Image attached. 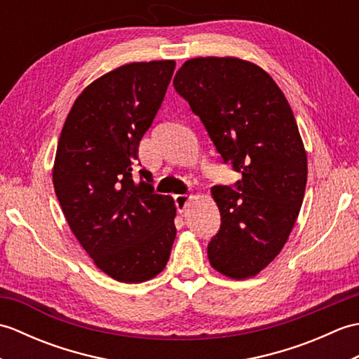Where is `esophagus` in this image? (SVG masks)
Masks as SVG:
<instances>
[{
    "label": "esophagus",
    "mask_w": 359,
    "mask_h": 359,
    "mask_svg": "<svg viewBox=\"0 0 359 359\" xmlns=\"http://www.w3.org/2000/svg\"><path fill=\"white\" fill-rule=\"evenodd\" d=\"M189 197H191V196H188V194H177V196H174L175 208H177V211L180 212V215L185 211L187 203H188V201H189Z\"/></svg>",
    "instance_id": "1"
}]
</instances>
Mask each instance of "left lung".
Instances as JSON below:
<instances>
[{"instance_id": "1", "label": "left lung", "mask_w": 359, "mask_h": 359, "mask_svg": "<svg viewBox=\"0 0 359 359\" xmlns=\"http://www.w3.org/2000/svg\"><path fill=\"white\" fill-rule=\"evenodd\" d=\"M172 85L224 163L242 174L211 189L220 228L210 264L233 279L256 276L285 245L306 191L307 154L292 108L269 74L233 57L188 60Z\"/></svg>"}]
</instances>
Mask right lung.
<instances>
[{
	"label": "right lung",
	"instance_id": "add662e5",
	"mask_svg": "<svg viewBox=\"0 0 359 359\" xmlns=\"http://www.w3.org/2000/svg\"><path fill=\"white\" fill-rule=\"evenodd\" d=\"M172 60L120 66L83 90L67 116L53 163V188L75 238L120 282L154 278L175 239V207L135 177L139 144L162 106Z\"/></svg>",
	"mask_w": 359,
	"mask_h": 359
}]
</instances>
